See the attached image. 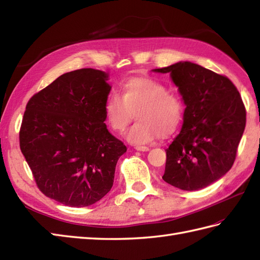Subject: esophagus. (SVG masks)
Returning <instances> with one entry per match:
<instances>
[{"label":"esophagus","mask_w":260,"mask_h":260,"mask_svg":"<svg viewBox=\"0 0 260 260\" xmlns=\"http://www.w3.org/2000/svg\"><path fill=\"white\" fill-rule=\"evenodd\" d=\"M135 150L141 151V152H147V151H150V147H147V146H136Z\"/></svg>","instance_id":"esophagus-1"}]
</instances>
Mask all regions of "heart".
<instances>
[{
	"label": "heart",
	"instance_id": "1",
	"mask_svg": "<svg viewBox=\"0 0 260 260\" xmlns=\"http://www.w3.org/2000/svg\"><path fill=\"white\" fill-rule=\"evenodd\" d=\"M134 113L137 121L126 132L134 144H147L157 136H169L178 129L184 115V103L178 93L168 91L151 77H132L120 86V96H110L105 104V117L110 128L123 132Z\"/></svg>",
	"mask_w": 260,
	"mask_h": 260
}]
</instances>
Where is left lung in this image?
I'll list each match as a JSON object with an SVG mask.
<instances>
[{"mask_svg": "<svg viewBox=\"0 0 260 260\" xmlns=\"http://www.w3.org/2000/svg\"><path fill=\"white\" fill-rule=\"evenodd\" d=\"M154 71L170 73L186 106L180 134L167 148L162 179L181 190H201L233 167L246 127L245 105L228 77L197 63Z\"/></svg>", "mask_w": 260, "mask_h": 260, "instance_id": "1", "label": "left lung"}]
</instances>
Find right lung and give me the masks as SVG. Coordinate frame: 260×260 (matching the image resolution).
<instances>
[{
	"label": "right lung",
	"instance_id": "right-lung-1",
	"mask_svg": "<svg viewBox=\"0 0 260 260\" xmlns=\"http://www.w3.org/2000/svg\"><path fill=\"white\" fill-rule=\"evenodd\" d=\"M107 80L101 70L70 71L26 104L21 152L39 190L64 206L88 207L106 196L127 150L104 123Z\"/></svg>",
	"mask_w": 260,
	"mask_h": 260
}]
</instances>
